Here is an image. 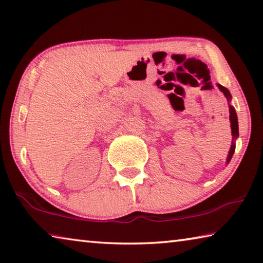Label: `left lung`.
<instances>
[{
  "instance_id": "1",
  "label": "left lung",
  "mask_w": 263,
  "mask_h": 263,
  "mask_svg": "<svg viewBox=\"0 0 263 263\" xmlns=\"http://www.w3.org/2000/svg\"><path fill=\"white\" fill-rule=\"evenodd\" d=\"M219 89L222 91L223 95L226 96L227 99L229 101L231 99V93H229V91L226 89V87L222 86V85H219ZM229 114H231V116H229V120H231V127H232V133H233V138H237V136H239V125H237V116H236V112L234 110V107L233 106H229ZM234 151H235V145L234 143H233L232 147H231V151H229V154H228V158H227V162H229V160L232 159L233 154H234Z\"/></svg>"
}]
</instances>
